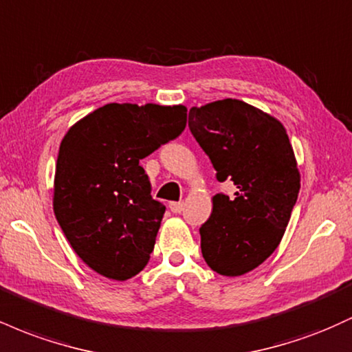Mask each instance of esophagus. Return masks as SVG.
<instances>
[{"mask_svg":"<svg viewBox=\"0 0 352 352\" xmlns=\"http://www.w3.org/2000/svg\"><path fill=\"white\" fill-rule=\"evenodd\" d=\"M168 208H170L173 213H180L182 210H184V204H182V201H172V204L168 205Z\"/></svg>","mask_w":352,"mask_h":352,"instance_id":"esophagus-1","label":"esophagus"}]
</instances>
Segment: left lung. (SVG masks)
Instances as JSON below:
<instances>
[{"label": "left lung", "mask_w": 352, "mask_h": 352, "mask_svg": "<svg viewBox=\"0 0 352 352\" xmlns=\"http://www.w3.org/2000/svg\"><path fill=\"white\" fill-rule=\"evenodd\" d=\"M188 127L217 170L236 185L233 199L217 193L200 228L205 261L223 276L260 266L280 245L301 175L286 129L276 117L238 99L192 107Z\"/></svg>", "instance_id": "left-lung-1"}]
</instances>
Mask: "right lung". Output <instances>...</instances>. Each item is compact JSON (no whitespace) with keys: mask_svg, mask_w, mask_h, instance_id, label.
Here are the masks:
<instances>
[{"mask_svg":"<svg viewBox=\"0 0 352 352\" xmlns=\"http://www.w3.org/2000/svg\"><path fill=\"white\" fill-rule=\"evenodd\" d=\"M187 125V107L106 104L63 137L52 208L80 260L125 281L151 260L165 213L139 162Z\"/></svg>","mask_w":352,"mask_h":352,"instance_id":"1","label":"right lung"}]
</instances>
